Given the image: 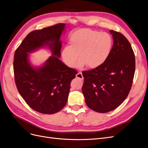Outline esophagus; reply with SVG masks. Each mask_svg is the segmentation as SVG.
Here are the masks:
<instances>
[{
	"label": "esophagus",
	"mask_w": 148,
	"mask_h": 148,
	"mask_svg": "<svg viewBox=\"0 0 148 148\" xmlns=\"http://www.w3.org/2000/svg\"><path fill=\"white\" fill-rule=\"evenodd\" d=\"M76 77L80 79H83V76L82 75V72H79V71H78V73L76 75Z\"/></svg>",
	"instance_id": "obj_1"
}]
</instances>
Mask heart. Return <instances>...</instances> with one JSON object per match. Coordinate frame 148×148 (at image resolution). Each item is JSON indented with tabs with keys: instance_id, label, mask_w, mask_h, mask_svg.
Returning <instances> with one entry per match:
<instances>
[{
	"instance_id": "b5f03b06",
	"label": "heart",
	"mask_w": 148,
	"mask_h": 148,
	"mask_svg": "<svg viewBox=\"0 0 148 148\" xmlns=\"http://www.w3.org/2000/svg\"><path fill=\"white\" fill-rule=\"evenodd\" d=\"M112 46V39L109 34L82 29L71 36L70 45L62 49V59L67 65L73 67L77 64L79 53L81 60L78 63L79 66L87 65L89 68H97L109 57Z\"/></svg>"
}]
</instances>
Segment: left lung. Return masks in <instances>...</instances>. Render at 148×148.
<instances>
[{"mask_svg": "<svg viewBox=\"0 0 148 148\" xmlns=\"http://www.w3.org/2000/svg\"><path fill=\"white\" fill-rule=\"evenodd\" d=\"M114 45L104 64L83 71L82 92L91 109L106 113L118 107L128 96L135 71V58L130 43L120 33L110 30Z\"/></svg>", "mask_w": 148, "mask_h": 148, "instance_id": "left-lung-1", "label": "left lung"}]
</instances>
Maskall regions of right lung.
<instances>
[{"label": "right lung", "mask_w": 148, "mask_h": 148, "mask_svg": "<svg viewBox=\"0 0 148 148\" xmlns=\"http://www.w3.org/2000/svg\"><path fill=\"white\" fill-rule=\"evenodd\" d=\"M65 26V23H59L32 31L15 52L13 71L18 91L31 109L41 114H55L64 108L70 83L78 73L59 59ZM43 47L50 49L52 56L42 66L34 67L29 53Z\"/></svg>", "instance_id": "right-lung-1"}]
</instances>
